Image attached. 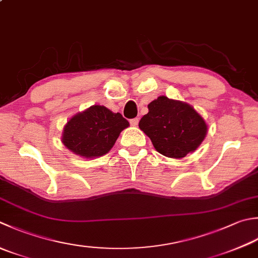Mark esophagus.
Wrapping results in <instances>:
<instances>
[{"instance_id":"obj_1","label":"esophagus","mask_w":258,"mask_h":258,"mask_svg":"<svg viewBox=\"0 0 258 258\" xmlns=\"http://www.w3.org/2000/svg\"><path fill=\"white\" fill-rule=\"evenodd\" d=\"M139 118L138 117H136V118H132V119H131L130 120V123H131V125H133V126H136V125H138L139 124Z\"/></svg>"}]
</instances>
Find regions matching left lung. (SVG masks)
<instances>
[{"label": "left lung", "instance_id": "8db88e82", "mask_svg": "<svg viewBox=\"0 0 258 258\" xmlns=\"http://www.w3.org/2000/svg\"><path fill=\"white\" fill-rule=\"evenodd\" d=\"M148 108L149 113L141 118L139 126L162 155L184 158L205 140L207 124L189 104L160 96Z\"/></svg>", "mask_w": 258, "mask_h": 258}]
</instances>
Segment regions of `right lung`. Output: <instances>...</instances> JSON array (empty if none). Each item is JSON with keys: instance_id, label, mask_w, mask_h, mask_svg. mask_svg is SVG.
Here are the masks:
<instances>
[{"instance_id": "1", "label": "right lung", "mask_w": 258, "mask_h": 258, "mask_svg": "<svg viewBox=\"0 0 258 258\" xmlns=\"http://www.w3.org/2000/svg\"><path fill=\"white\" fill-rule=\"evenodd\" d=\"M130 123L119 113L94 105L74 115L62 132V143L75 154L87 159L109 152L120 132Z\"/></svg>"}]
</instances>
